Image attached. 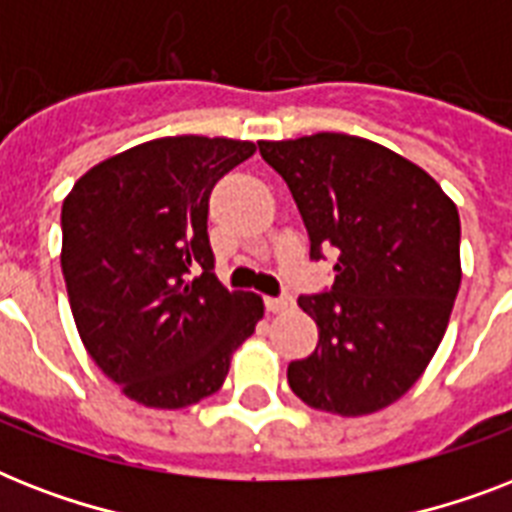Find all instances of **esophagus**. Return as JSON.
<instances>
[{"label": "esophagus", "mask_w": 512, "mask_h": 512, "mask_svg": "<svg viewBox=\"0 0 512 512\" xmlns=\"http://www.w3.org/2000/svg\"><path fill=\"white\" fill-rule=\"evenodd\" d=\"M292 297H265V308H268V313H284L292 308Z\"/></svg>", "instance_id": "34e87169"}]
</instances>
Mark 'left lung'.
Wrapping results in <instances>:
<instances>
[{"label":"left lung","mask_w":512,"mask_h":512,"mask_svg":"<svg viewBox=\"0 0 512 512\" xmlns=\"http://www.w3.org/2000/svg\"><path fill=\"white\" fill-rule=\"evenodd\" d=\"M257 146L292 191L311 260L337 252L332 292L297 300L319 345L289 364V388L321 412H380L444 340L462 281L457 207L422 167L356 135Z\"/></svg>","instance_id":"8db88e82"}]
</instances>
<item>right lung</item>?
Wrapping results in <instances>:
<instances>
[{
    "label": "right lung",
    "instance_id": "obj_1",
    "mask_svg": "<svg viewBox=\"0 0 512 512\" xmlns=\"http://www.w3.org/2000/svg\"><path fill=\"white\" fill-rule=\"evenodd\" d=\"M252 154L249 140H148L95 164L63 201L60 268L76 329L138 404L183 409L217 393L263 319V297L217 281L207 236L209 193Z\"/></svg>",
    "mask_w": 512,
    "mask_h": 512
}]
</instances>
